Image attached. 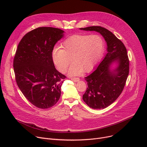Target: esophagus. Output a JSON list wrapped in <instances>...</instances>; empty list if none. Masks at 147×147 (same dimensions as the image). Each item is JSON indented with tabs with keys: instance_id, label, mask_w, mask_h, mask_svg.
Masks as SVG:
<instances>
[{
	"instance_id": "esophagus-1",
	"label": "esophagus",
	"mask_w": 147,
	"mask_h": 147,
	"mask_svg": "<svg viewBox=\"0 0 147 147\" xmlns=\"http://www.w3.org/2000/svg\"><path fill=\"white\" fill-rule=\"evenodd\" d=\"M71 80L73 82H77L80 80V79L79 78H71Z\"/></svg>"
}]
</instances>
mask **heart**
Segmentation results:
<instances>
[{
	"instance_id": "1",
	"label": "heart",
	"mask_w": 147,
	"mask_h": 147,
	"mask_svg": "<svg viewBox=\"0 0 147 147\" xmlns=\"http://www.w3.org/2000/svg\"><path fill=\"white\" fill-rule=\"evenodd\" d=\"M104 49V41L98 35L75 34L69 37L56 47L52 53V61L58 70L65 73L71 62L69 75L91 71L100 58ZM72 60H71V59Z\"/></svg>"
}]
</instances>
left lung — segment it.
Wrapping results in <instances>:
<instances>
[{
    "label": "left lung",
    "mask_w": 147,
    "mask_h": 147,
    "mask_svg": "<svg viewBox=\"0 0 147 147\" xmlns=\"http://www.w3.org/2000/svg\"><path fill=\"white\" fill-rule=\"evenodd\" d=\"M86 31H96L105 38L107 53L95 70L86 77L88 88L83 99L89 107L103 109L113 103L124 89L129 73V60L125 45L110 31L101 26L81 28ZM119 63L113 72L110 69L113 61Z\"/></svg>",
    "instance_id": "1"
}]
</instances>
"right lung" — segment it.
Returning a JSON list of instances; mask_svg holds the SVG:
<instances>
[{
    "instance_id": "1",
    "label": "right lung",
    "mask_w": 147,
    "mask_h": 147,
    "mask_svg": "<svg viewBox=\"0 0 147 147\" xmlns=\"http://www.w3.org/2000/svg\"><path fill=\"white\" fill-rule=\"evenodd\" d=\"M63 33L58 28H35L23 36L15 54L13 65L17 85L30 102L39 109L52 107L61 96L66 76L55 68L52 53Z\"/></svg>"
}]
</instances>
